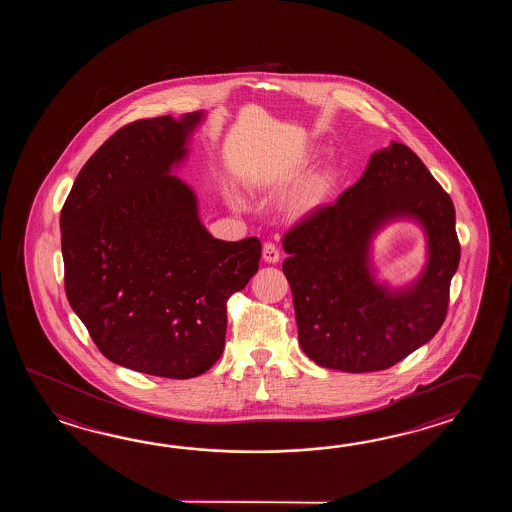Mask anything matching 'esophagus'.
Returning a JSON list of instances; mask_svg holds the SVG:
<instances>
[{"mask_svg":"<svg viewBox=\"0 0 512 512\" xmlns=\"http://www.w3.org/2000/svg\"><path fill=\"white\" fill-rule=\"evenodd\" d=\"M261 256H263V260L267 261V263H278V261H280V251H278V247L272 245V243H265V245H263Z\"/></svg>","mask_w":512,"mask_h":512,"instance_id":"1","label":"esophagus"}]
</instances>
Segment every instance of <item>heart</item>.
<instances>
[{
    "mask_svg": "<svg viewBox=\"0 0 512 512\" xmlns=\"http://www.w3.org/2000/svg\"><path fill=\"white\" fill-rule=\"evenodd\" d=\"M337 181V168H333V166H326V168H322L320 172H316V174L305 183L304 188H300V190L291 197V201L287 203V207H285L287 216L291 219H304L307 218V216H311L315 210H318V208L326 203L327 197L333 194V190H335V186H337ZM260 183L261 185H263V183H269V179L263 177ZM230 201H232L234 207H241V203H243L238 196H230Z\"/></svg>",
    "mask_w": 512,
    "mask_h": 512,
    "instance_id": "b5f03b06",
    "label": "heart"
}]
</instances>
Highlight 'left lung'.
I'll return each instance as SVG.
<instances>
[{
  "mask_svg": "<svg viewBox=\"0 0 512 512\" xmlns=\"http://www.w3.org/2000/svg\"><path fill=\"white\" fill-rule=\"evenodd\" d=\"M395 220H412L427 241L424 271L401 288L376 278L370 256L376 234ZM283 251L305 355L329 370H386L445 322L459 265L456 210L423 161L392 141L333 205L285 234Z\"/></svg>",
  "mask_w": 512,
  "mask_h": 512,
  "instance_id": "8db88e82",
  "label": "left lung"
}]
</instances>
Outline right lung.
<instances>
[{
  "mask_svg": "<svg viewBox=\"0 0 512 512\" xmlns=\"http://www.w3.org/2000/svg\"><path fill=\"white\" fill-rule=\"evenodd\" d=\"M205 111L135 120L89 157L60 214L66 294L106 359L192 379L221 357L227 302L258 272V238H214L174 175Z\"/></svg>",
  "mask_w": 512,
  "mask_h": 512,
  "instance_id": "right-lung-1",
  "label": "right lung"
}]
</instances>
